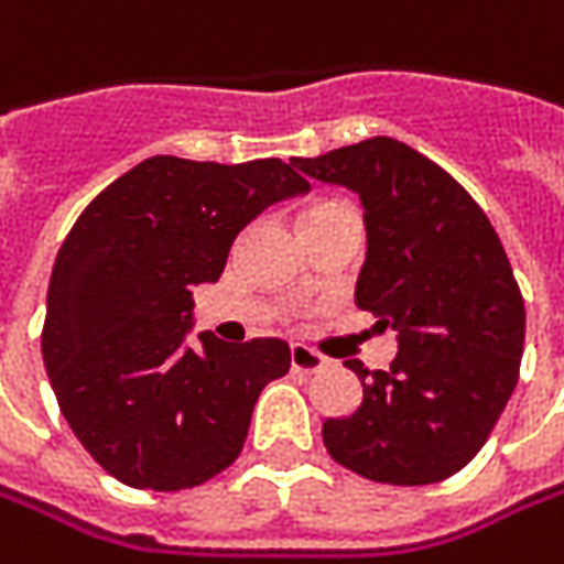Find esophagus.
<instances>
[{
    "label": "esophagus",
    "mask_w": 564,
    "mask_h": 564,
    "mask_svg": "<svg viewBox=\"0 0 564 564\" xmlns=\"http://www.w3.org/2000/svg\"><path fill=\"white\" fill-rule=\"evenodd\" d=\"M324 365H326V358L321 352H314V349H307V346H301V343L292 346V368H295V371L311 375V371H321Z\"/></svg>",
    "instance_id": "obj_1"
}]
</instances>
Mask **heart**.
Listing matches in <instances>:
<instances>
[{"instance_id": "obj_1", "label": "heart", "mask_w": 564, "mask_h": 564, "mask_svg": "<svg viewBox=\"0 0 564 564\" xmlns=\"http://www.w3.org/2000/svg\"><path fill=\"white\" fill-rule=\"evenodd\" d=\"M324 206H336V203H317L314 209H324Z\"/></svg>"}]
</instances>
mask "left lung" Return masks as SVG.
I'll use <instances>...</instances> for the list:
<instances>
[{"label":"left lung","instance_id":"obj_1","mask_svg":"<svg viewBox=\"0 0 564 564\" xmlns=\"http://www.w3.org/2000/svg\"><path fill=\"white\" fill-rule=\"evenodd\" d=\"M292 164L361 199L355 304L397 329L387 371L346 361L365 397L326 419V451L375 482H441L479 454L521 371L527 317L505 247L464 186L390 135Z\"/></svg>","mask_w":564,"mask_h":564}]
</instances>
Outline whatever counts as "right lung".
I'll list each match as a JSON object with an SVG mask.
<instances>
[{"instance_id": "obj_1", "label": "right lung", "mask_w": 564, "mask_h": 564, "mask_svg": "<svg viewBox=\"0 0 564 564\" xmlns=\"http://www.w3.org/2000/svg\"><path fill=\"white\" fill-rule=\"evenodd\" d=\"M292 164L145 158L98 193L56 253L43 365L82 447L132 489L181 492L238 460L289 343L193 329V289L218 282L260 212L307 193Z\"/></svg>"}]
</instances>
